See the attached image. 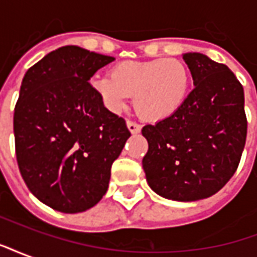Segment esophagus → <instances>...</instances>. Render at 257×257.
Masks as SVG:
<instances>
[{
	"instance_id": "34e87169",
	"label": "esophagus",
	"mask_w": 257,
	"mask_h": 257,
	"mask_svg": "<svg viewBox=\"0 0 257 257\" xmlns=\"http://www.w3.org/2000/svg\"><path fill=\"white\" fill-rule=\"evenodd\" d=\"M126 126H128L131 134H139L140 129H142V126H140L139 123L134 122V121H126Z\"/></svg>"
}]
</instances>
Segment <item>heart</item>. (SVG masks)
Here are the masks:
<instances>
[{
  "mask_svg": "<svg viewBox=\"0 0 257 257\" xmlns=\"http://www.w3.org/2000/svg\"><path fill=\"white\" fill-rule=\"evenodd\" d=\"M92 86L110 111H121L129 96H134L138 115L157 122L183 106L191 71L183 60L175 58L126 60L114 66L110 75L93 77Z\"/></svg>",
  "mask_w": 257,
  "mask_h": 257,
  "instance_id": "obj_1",
  "label": "heart"
}]
</instances>
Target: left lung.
Masks as SVG:
<instances>
[{
  "mask_svg": "<svg viewBox=\"0 0 257 257\" xmlns=\"http://www.w3.org/2000/svg\"><path fill=\"white\" fill-rule=\"evenodd\" d=\"M183 59L195 86L173 115L143 126L149 150L142 164L158 195L189 202L213 195L232 178L248 121L242 85L226 64L195 52Z\"/></svg>",
  "mask_w": 257,
  "mask_h": 257,
  "instance_id": "8db88e82",
  "label": "left lung"
}]
</instances>
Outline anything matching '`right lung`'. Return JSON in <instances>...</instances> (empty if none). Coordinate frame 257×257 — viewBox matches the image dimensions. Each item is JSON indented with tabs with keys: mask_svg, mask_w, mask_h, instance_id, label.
<instances>
[{
	"mask_svg": "<svg viewBox=\"0 0 257 257\" xmlns=\"http://www.w3.org/2000/svg\"><path fill=\"white\" fill-rule=\"evenodd\" d=\"M112 60L67 45L37 62L22 81L14 114L19 171L31 193L59 212L78 213L100 201L131 136L89 82Z\"/></svg>",
	"mask_w": 257,
	"mask_h": 257,
	"instance_id": "add662e5",
	"label": "right lung"
}]
</instances>
